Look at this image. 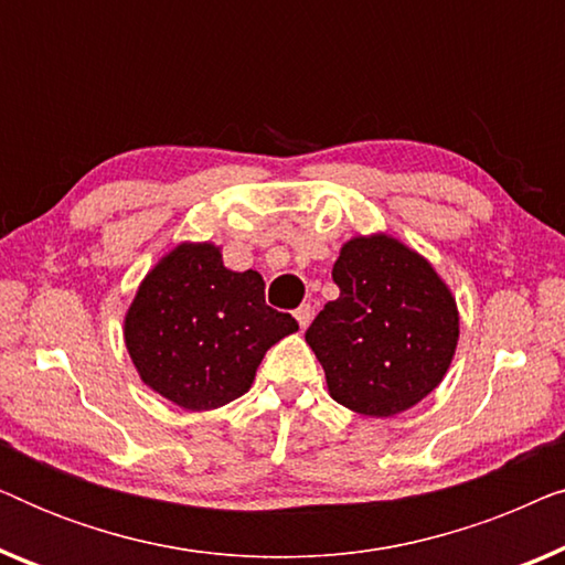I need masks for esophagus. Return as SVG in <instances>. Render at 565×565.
Masks as SVG:
<instances>
[{
    "mask_svg": "<svg viewBox=\"0 0 565 565\" xmlns=\"http://www.w3.org/2000/svg\"><path fill=\"white\" fill-rule=\"evenodd\" d=\"M296 319H298V327L306 331L308 323H311V319H313V308L308 306V303H303V306H300L298 311H296Z\"/></svg>",
    "mask_w": 565,
    "mask_h": 565,
    "instance_id": "34e87169",
    "label": "esophagus"
}]
</instances>
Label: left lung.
<instances>
[{"mask_svg":"<svg viewBox=\"0 0 565 565\" xmlns=\"http://www.w3.org/2000/svg\"><path fill=\"white\" fill-rule=\"evenodd\" d=\"M331 277L339 298L306 331L329 396L373 419L408 412L443 383L458 350L450 285L424 254L383 231L344 242Z\"/></svg>","mask_w":565,"mask_h":565,"instance_id":"1","label":"left lung"}]
</instances>
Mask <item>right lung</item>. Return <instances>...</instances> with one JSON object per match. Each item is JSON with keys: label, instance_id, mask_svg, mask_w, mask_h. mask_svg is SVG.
Here are the masks:
<instances>
[{"label": "right lung", "instance_id": "1", "mask_svg": "<svg viewBox=\"0 0 565 565\" xmlns=\"http://www.w3.org/2000/svg\"><path fill=\"white\" fill-rule=\"evenodd\" d=\"M298 331L265 303L254 269L234 273L213 242H182L138 285L122 339L143 385L188 412L226 406L252 388L269 347Z\"/></svg>", "mask_w": 565, "mask_h": 565}]
</instances>
